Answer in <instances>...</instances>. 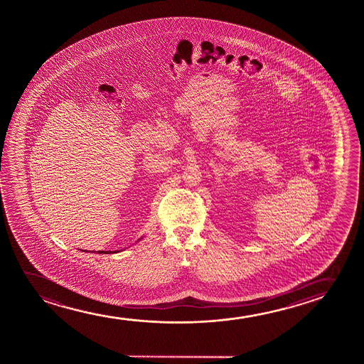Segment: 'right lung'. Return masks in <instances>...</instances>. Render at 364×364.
Returning <instances> with one entry per match:
<instances>
[{
	"label": "right lung",
	"instance_id": "right-lung-1",
	"mask_svg": "<svg viewBox=\"0 0 364 364\" xmlns=\"http://www.w3.org/2000/svg\"><path fill=\"white\" fill-rule=\"evenodd\" d=\"M122 251V250H120ZM118 250H115V251H98V254H117V252H120ZM97 252V251H95Z\"/></svg>",
	"mask_w": 364,
	"mask_h": 364
}]
</instances>
